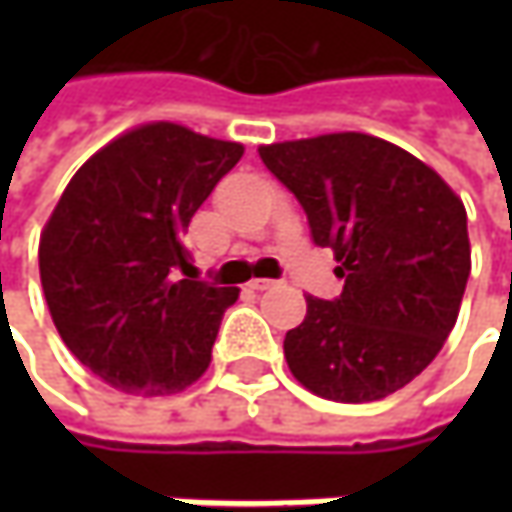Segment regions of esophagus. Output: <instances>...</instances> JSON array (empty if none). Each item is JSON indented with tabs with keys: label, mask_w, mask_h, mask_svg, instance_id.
<instances>
[{
	"label": "esophagus",
	"mask_w": 512,
	"mask_h": 512,
	"mask_svg": "<svg viewBox=\"0 0 512 512\" xmlns=\"http://www.w3.org/2000/svg\"><path fill=\"white\" fill-rule=\"evenodd\" d=\"M276 285H279V282H273V279H253V282H250L253 290H273Z\"/></svg>",
	"instance_id": "1"
}]
</instances>
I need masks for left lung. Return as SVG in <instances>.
<instances>
[{
  "mask_svg": "<svg viewBox=\"0 0 512 512\" xmlns=\"http://www.w3.org/2000/svg\"><path fill=\"white\" fill-rule=\"evenodd\" d=\"M336 256V299L307 296L285 336L290 373L322 399L376 402L413 382L456 325L470 239L462 199L407 150L367 133L259 148Z\"/></svg>",
  "mask_w": 512,
  "mask_h": 512,
  "instance_id": "8db88e82",
  "label": "left lung"
}]
</instances>
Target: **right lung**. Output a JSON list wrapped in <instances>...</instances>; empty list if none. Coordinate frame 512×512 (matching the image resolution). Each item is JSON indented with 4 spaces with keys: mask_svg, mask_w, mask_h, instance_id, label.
I'll use <instances>...</instances> for the list:
<instances>
[{
    "mask_svg": "<svg viewBox=\"0 0 512 512\" xmlns=\"http://www.w3.org/2000/svg\"><path fill=\"white\" fill-rule=\"evenodd\" d=\"M242 153L156 122L113 139L70 179L39 242V276L62 342L99 379L168 396L207 370L239 287L202 282L185 233Z\"/></svg>",
    "mask_w": 512,
    "mask_h": 512,
    "instance_id": "obj_1",
    "label": "right lung"
}]
</instances>
